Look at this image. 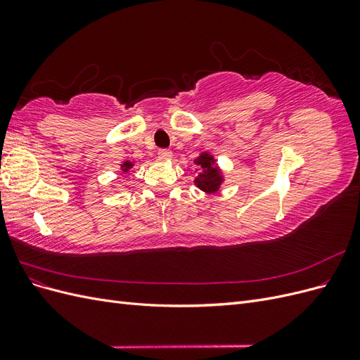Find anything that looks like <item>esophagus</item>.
<instances>
[{"instance_id": "obj_1", "label": "esophagus", "mask_w": 360, "mask_h": 360, "mask_svg": "<svg viewBox=\"0 0 360 360\" xmlns=\"http://www.w3.org/2000/svg\"><path fill=\"white\" fill-rule=\"evenodd\" d=\"M158 156L160 160H169L172 158V151L171 150H160Z\"/></svg>"}]
</instances>
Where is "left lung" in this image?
<instances>
[{"label":"left lung","mask_w":360,"mask_h":360,"mask_svg":"<svg viewBox=\"0 0 360 360\" xmlns=\"http://www.w3.org/2000/svg\"><path fill=\"white\" fill-rule=\"evenodd\" d=\"M193 163L197 165V171H200L198 176L193 180L195 186L205 193H216L219 191L225 177L214 156L210 155L209 151H201Z\"/></svg>","instance_id":"8db88e82"}]
</instances>
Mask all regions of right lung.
<instances>
[{
	"mask_svg": "<svg viewBox=\"0 0 360 360\" xmlns=\"http://www.w3.org/2000/svg\"><path fill=\"white\" fill-rule=\"evenodd\" d=\"M135 167V162H130V160H124L122 165H120V169H122V172H129L130 169H132Z\"/></svg>",
	"mask_w": 360,
	"mask_h": 360,
	"instance_id": "1",
	"label": "right lung"
}]
</instances>
